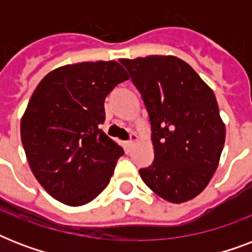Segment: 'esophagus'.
<instances>
[{"label":"esophagus","instance_id":"obj_1","mask_svg":"<svg viewBox=\"0 0 252 252\" xmlns=\"http://www.w3.org/2000/svg\"><path fill=\"white\" fill-rule=\"evenodd\" d=\"M136 140H137V136H136L134 133H130V138L128 140V141H126V145L128 146V148H132V146L134 145Z\"/></svg>","mask_w":252,"mask_h":252}]
</instances>
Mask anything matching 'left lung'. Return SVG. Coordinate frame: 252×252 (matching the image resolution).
<instances>
[{
	"label": "left lung",
	"instance_id": "left-lung-1",
	"mask_svg": "<svg viewBox=\"0 0 252 252\" xmlns=\"http://www.w3.org/2000/svg\"><path fill=\"white\" fill-rule=\"evenodd\" d=\"M149 115L154 159L140 168L148 187L170 203L193 199L219 166L225 124L215 93L175 56L120 59Z\"/></svg>",
	"mask_w": 252,
	"mask_h": 252
}]
</instances>
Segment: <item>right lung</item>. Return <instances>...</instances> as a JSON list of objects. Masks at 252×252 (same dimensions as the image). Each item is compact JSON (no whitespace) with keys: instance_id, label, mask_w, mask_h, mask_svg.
Masks as SVG:
<instances>
[{"instance_id":"obj_1","label":"right lung","mask_w":252,"mask_h":252,"mask_svg":"<svg viewBox=\"0 0 252 252\" xmlns=\"http://www.w3.org/2000/svg\"><path fill=\"white\" fill-rule=\"evenodd\" d=\"M126 80L116 61L80 63L55 69L35 89L21 138L31 171L53 199L84 205L110 183L124 150L99 126L106 96Z\"/></svg>"}]
</instances>
